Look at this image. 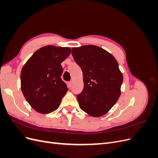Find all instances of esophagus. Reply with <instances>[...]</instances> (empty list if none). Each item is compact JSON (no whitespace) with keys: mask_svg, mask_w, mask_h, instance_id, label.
Masks as SVG:
<instances>
[{"mask_svg":"<svg viewBox=\"0 0 158 158\" xmlns=\"http://www.w3.org/2000/svg\"><path fill=\"white\" fill-rule=\"evenodd\" d=\"M72 85H73V82H68V85L69 86V88L72 87Z\"/></svg>","mask_w":158,"mask_h":158,"instance_id":"1","label":"esophagus"}]
</instances>
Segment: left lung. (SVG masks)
I'll return each instance as SVG.
<instances>
[{
	"instance_id": "obj_1",
	"label": "left lung",
	"mask_w": 158,
	"mask_h": 158,
	"mask_svg": "<svg viewBox=\"0 0 158 158\" xmlns=\"http://www.w3.org/2000/svg\"><path fill=\"white\" fill-rule=\"evenodd\" d=\"M82 69L84 88L76 95L80 109L98 117L107 113L121 95L123 77L113 56L100 47L85 45L72 49Z\"/></svg>"
}]
</instances>
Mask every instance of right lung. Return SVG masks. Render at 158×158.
<instances>
[{"instance_id": "obj_1", "label": "right lung", "mask_w": 158, "mask_h": 158, "mask_svg": "<svg viewBox=\"0 0 158 158\" xmlns=\"http://www.w3.org/2000/svg\"><path fill=\"white\" fill-rule=\"evenodd\" d=\"M69 47L45 46L35 51L21 71L23 96L38 113H49L59 107L68 91L61 79L63 62L70 53Z\"/></svg>"}]
</instances>
